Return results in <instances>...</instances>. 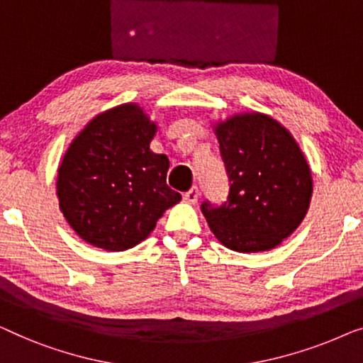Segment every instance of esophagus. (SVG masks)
Here are the masks:
<instances>
[{
    "mask_svg": "<svg viewBox=\"0 0 363 363\" xmlns=\"http://www.w3.org/2000/svg\"><path fill=\"white\" fill-rule=\"evenodd\" d=\"M199 196H201V194H199V189L194 186V187L189 189L186 194H184V201L189 202V203H196L199 201Z\"/></svg>",
    "mask_w": 363,
    "mask_h": 363,
    "instance_id": "obj_1",
    "label": "esophagus"
}]
</instances>
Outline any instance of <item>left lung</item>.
Here are the masks:
<instances>
[{"label": "left lung", "mask_w": 363, "mask_h": 363, "mask_svg": "<svg viewBox=\"0 0 363 363\" xmlns=\"http://www.w3.org/2000/svg\"><path fill=\"white\" fill-rule=\"evenodd\" d=\"M230 192L220 207L202 203L212 233L238 253L277 248L304 220L313 174L298 141L278 120L243 111L213 125Z\"/></svg>", "instance_id": "1"}]
</instances>
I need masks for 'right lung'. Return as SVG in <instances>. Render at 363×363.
Here are the masks:
<instances>
[{"label":"right lung","instance_id":"right-lung-1","mask_svg":"<svg viewBox=\"0 0 363 363\" xmlns=\"http://www.w3.org/2000/svg\"><path fill=\"white\" fill-rule=\"evenodd\" d=\"M156 131L143 106L123 104L91 118L70 143L55 187L60 212L84 242L125 252L181 201L166 184L167 156L150 150Z\"/></svg>","mask_w":363,"mask_h":363}]
</instances>
